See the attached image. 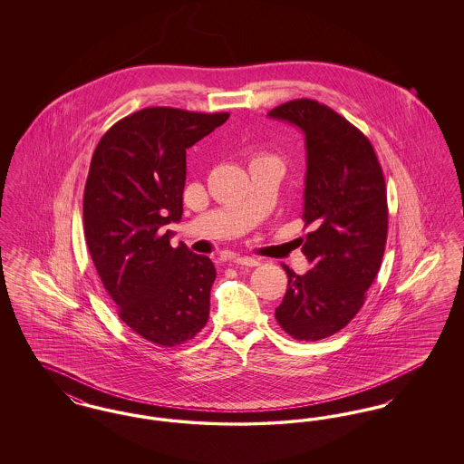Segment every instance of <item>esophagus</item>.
I'll list each match as a JSON object with an SVG mask.
<instances>
[{
	"instance_id": "34e87169",
	"label": "esophagus",
	"mask_w": 464,
	"mask_h": 464,
	"mask_svg": "<svg viewBox=\"0 0 464 464\" xmlns=\"http://www.w3.org/2000/svg\"><path fill=\"white\" fill-rule=\"evenodd\" d=\"M231 263L235 266H248V267H254V266H259V259H254V257H242V256H235L231 259Z\"/></svg>"
}]
</instances>
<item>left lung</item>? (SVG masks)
I'll use <instances>...</instances> for the list:
<instances>
[{
    "mask_svg": "<svg viewBox=\"0 0 464 464\" xmlns=\"http://www.w3.org/2000/svg\"><path fill=\"white\" fill-rule=\"evenodd\" d=\"M306 135L303 254L313 267L295 275L275 309L297 341H320L344 329L365 303L384 256L388 199L371 140L325 104L295 99L267 112Z\"/></svg>",
    "mask_w": 464,
    "mask_h": 464,
    "instance_id": "8db88e82",
    "label": "left lung"
}]
</instances>
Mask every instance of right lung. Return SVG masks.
Instances as JSON below:
<instances>
[{"label": "right lung", "instance_id": "obj_1", "mask_svg": "<svg viewBox=\"0 0 464 464\" xmlns=\"http://www.w3.org/2000/svg\"><path fill=\"white\" fill-rule=\"evenodd\" d=\"M227 118L137 111L102 135L90 161L83 227L92 261L123 324L158 346L193 339L208 320L214 263L174 248L165 226L182 218L186 150Z\"/></svg>", "mask_w": 464, "mask_h": 464}]
</instances>
